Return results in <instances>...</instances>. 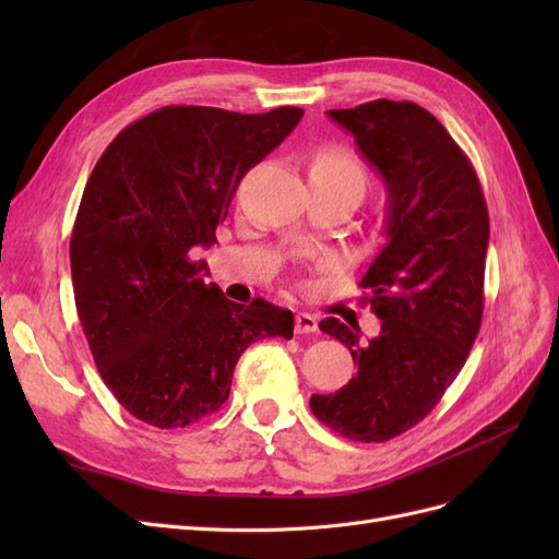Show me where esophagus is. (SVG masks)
I'll return each instance as SVG.
<instances>
[{
	"mask_svg": "<svg viewBox=\"0 0 559 559\" xmlns=\"http://www.w3.org/2000/svg\"><path fill=\"white\" fill-rule=\"evenodd\" d=\"M317 331V317L310 312H298L296 314V333H314Z\"/></svg>",
	"mask_w": 559,
	"mask_h": 559,
	"instance_id": "34e87169",
	"label": "esophagus"
}]
</instances>
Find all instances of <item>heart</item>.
<instances>
[{
	"label": "heart",
	"instance_id": "heart-1",
	"mask_svg": "<svg viewBox=\"0 0 559 559\" xmlns=\"http://www.w3.org/2000/svg\"><path fill=\"white\" fill-rule=\"evenodd\" d=\"M317 160L326 163V165L335 167V170H341L345 175H352V177H357V179L364 181V167H361V163L354 158L352 154H347V151L331 148V151H326V154H321Z\"/></svg>",
	"mask_w": 559,
	"mask_h": 559
}]
</instances>
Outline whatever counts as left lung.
Here are the masks:
<instances>
[{"label":"left lung","instance_id":"obj_1","mask_svg":"<svg viewBox=\"0 0 559 559\" xmlns=\"http://www.w3.org/2000/svg\"><path fill=\"white\" fill-rule=\"evenodd\" d=\"M329 116L384 179L386 245L359 282L380 333L364 343L359 326L319 321L359 370L310 408L349 441L384 443L436 408L476 343L489 214L471 160L427 109L373 99Z\"/></svg>","mask_w":559,"mask_h":559}]
</instances>
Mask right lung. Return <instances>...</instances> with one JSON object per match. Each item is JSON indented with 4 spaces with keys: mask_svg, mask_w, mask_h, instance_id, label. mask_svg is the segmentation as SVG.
<instances>
[{
    "mask_svg": "<svg viewBox=\"0 0 559 559\" xmlns=\"http://www.w3.org/2000/svg\"><path fill=\"white\" fill-rule=\"evenodd\" d=\"M300 116L163 107L118 132L93 167L70 242L76 312L99 378L144 425L216 413L240 354L294 335L292 310L228 300L191 253L216 242L238 183Z\"/></svg>",
    "mask_w": 559,
    "mask_h": 559,
    "instance_id": "right-lung-1",
    "label": "right lung"
}]
</instances>
